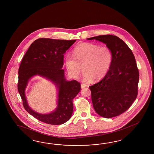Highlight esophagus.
I'll use <instances>...</instances> for the list:
<instances>
[{
  "label": "esophagus",
  "instance_id": "1",
  "mask_svg": "<svg viewBox=\"0 0 154 154\" xmlns=\"http://www.w3.org/2000/svg\"><path fill=\"white\" fill-rule=\"evenodd\" d=\"M86 85H85V84L82 83L81 85V88H86Z\"/></svg>",
  "mask_w": 154,
  "mask_h": 154
}]
</instances>
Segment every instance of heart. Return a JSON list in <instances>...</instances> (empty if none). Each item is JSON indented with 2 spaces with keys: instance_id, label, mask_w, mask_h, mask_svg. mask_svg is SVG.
<instances>
[{
  "instance_id": "1",
  "label": "heart",
  "mask_w": 154,
  "mask_h": 154,
  "mask_svg": "<svg viewBox=\"0 0 154 154\" xmlns=\"http://www.w3.org/2000/svg\"><path fill=\"white\" fill-rule=\"evenodd\" d=\"M112 52L107 46H100L92 43H83L76 46L73 55L68 54L66 66L69 75L77 79L81 72L86 82L98 81L108 73L112 62Z\"/></svg>"
}]
</instances>
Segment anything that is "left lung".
<instances>
[{"mask_svg": "<svg viewBox=\"0 0 154 154\" xmlns=\"http://www.w3.org/2000/svg\"><path fill=\"white\" fill-rule=\"evenodd\" d=\"M87 39L103 42L112 55L108 73L100 82L89 87L94 108L105 118L118 116L129 108L137 97L139 72L134 56L116 36L100 35Z\"/></svg>", "mask_w": 154, "mask_h": 154, "instance_id": "obj_1", "label": "left lung"}]
</instances>
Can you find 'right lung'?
I'll return each mask as SVG.
<instances>
[{
  "label": "right lung",
  "mask_w": 154,
  "mask_h": 154,
  "mask_svg": "<svg viewBox=\"0 0 154 154\" xmlns=\"http://www.w3.org/2000/svg\"><path fill=\"white\" fill-rule=\"evenodd\" d=\"M75 40L40 38L31 44L21 61L18 70V90L26 110L38 121L53 125H62L71 118L72 101L81 90L75 80L67 81L63 66L64 55ZM40 76L51 81L57 90V107L51 112L42 114L30 108L25 94L29 80Z\"/></svg>",
  "instance_id": "add662e5"
}]
</instances>
